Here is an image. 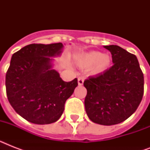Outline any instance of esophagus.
Listing matches in <instances>:
<instances>
[{"label": "esophagus", "instance_id": "esophagus-1", "mask_svg": "<svg viewBox=\"0 0 150 150\" xmlns=\"http://www.w3.org/2000/svg\"><path fill=\"white\" fill-rule=\"evenodd\" d=\"M83 82H84L83 78L79 77V79H78V84H79V86H82V85H83Z\"/></svg>", "mask_w": 150, "mask_h": 150}]
</instances>
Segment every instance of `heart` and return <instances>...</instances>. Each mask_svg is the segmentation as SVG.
<instances>
[{
  "instance_id": "1",
  "label": "heart",
  "mask_w": 150,
  "mask_h": 150,
  "mask_svg": "<svg viewBox=\"0 0 150 150\" xmlns=\"http://www.w3.org/2000/svg\"><path fill=\"white\" fill-rule=\"evenodd\" d=\"M77 64L82 68H90L92 74L99 75L109 68L111 57L109 54L99 51H91L83 54L77 57Z\"/></svg>"
}]
</instances>
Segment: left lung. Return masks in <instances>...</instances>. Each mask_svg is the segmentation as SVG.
<instances>
[{
	"instance_id": "8db88e82",
	"label": "left lung",
	"mask_w": 150,
	"mask_h": 150,
	"mask_svg": "<svg viewBox=\"0 0 150 150\" xmlns=\"http://www.w3.org/2000/svg\"><path fill=\"white\" fill-rule=\"evenodd\" d=\"M103 47L111 53L114 65L85 80V108L93 122L113 125L136 110L143 96L144 77L135 55L117 45Z\"/></svg>"
}]
</instances>
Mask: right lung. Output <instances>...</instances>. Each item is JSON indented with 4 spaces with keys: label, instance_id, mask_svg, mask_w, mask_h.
<instances>
[{
    "label": "right lung",
    "instance_id": "right-lung-1",
    "mask_svg": "<svg viewBox=\"0 0 150 150\" xmlns=\"http://www.w3.org/2000/svg\"><path fill=\"white\" fill-rule=\"evenodd\" d=\"M61 43L29 44L13 54L6 74L8 101L17 114L36 125L54 123L62 115L77 79L64 82L53 57L63 51Z\"/></svg>",
    "mask_w": 150,
    "mask_h": 150
}]
</instances>
